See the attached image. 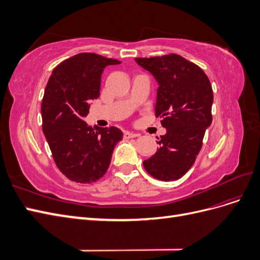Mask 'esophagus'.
Instances as JSON below:
<instances>
[{
    "instance_id": "1",
    "label": "esophagus",
    "mask_w": 260,
    "mask_h": 260,
    "mask_svg": "<svg viewBox=\"0 0 260 260\" xmlns=\"http://www.w3.org/2000/svg\"><path fill=\"white\" fill-rule=\"evenodd\" d=\"M137 137H139V135H137V133H135V132L125 131L123 133V139H132V138H137Z\"/></svg>"
}]
</instances>
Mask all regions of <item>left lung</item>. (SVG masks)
Segmentation results:
<instances>
[{"instance_id": "8db88e82", "label": "left lung", "mask_w": 260, "mask_h": 260, "mask_svg": "<svg viewBox=\"0 0 260 260\" xmlns=\"http://www.w3.org/2000/svg\"><path fill=\"white\" fill-rule=\"evenodd\" d=\"M136 61L158 84L155 114L167 130L166 135L157 138L159 147L143 166L158 180H178L192 167L212 121L210 81L198 65L177 54Z\"/></svg>"}]
</instances>
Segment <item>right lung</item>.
Wrapping results in <instances>:
<instances>
[{"instance_id": "right-lung-1", "label": "right lung", "mask_w": 260, "mask_h": 260, "mask_svg": "<svg viewBox=\"0 0 260 260\" xmlns=\"http://www.w3.org/2000/svg\"><path fill=\"white\" fill-rule=\"evenodd\" d=\"M117 59L81 53L54 68L42 100V129L55 164L69 180L92 183L103 177L122 132L91 127L83 119L100 96L101 75Z\"/></svg>"}]
</instances>
